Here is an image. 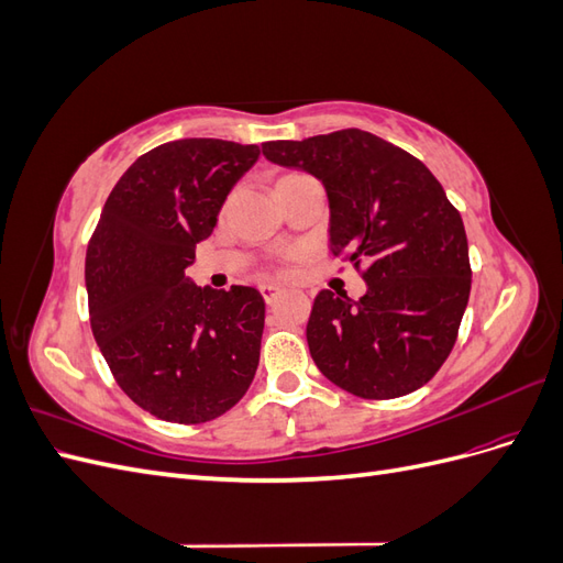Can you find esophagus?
Segmentation results:
<instances>
[{
	"label": "esophagus",
	"mask_w": 563,
	"mask_h": 563,
	"mask_svg": "<svg viewBox=\"0 0 563 563\" xmlns=\"http://www.w3.org/2000/svg\"><path fill=\"white\" fill-rule=\"evenodd\" d=\"M261 294H263V298L267 302H275V298L282 294V286H277V284H263L261 286Z\"/></svg>",
	"instance_id": "esophagus-1"
}]
</instances>
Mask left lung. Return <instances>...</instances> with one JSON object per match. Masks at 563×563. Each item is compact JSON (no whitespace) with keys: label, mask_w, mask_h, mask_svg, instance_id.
I'll list each match as a JSON object with an SVG mask.
<instances>
[{"label":"left lung","mask_w":563,"mask_h":563,"mask_svg":"<svg viewBox=\"0 0 563 563\" xmlns=\"http://www.w3.org/2000/svg\"><path fill=\"white\" fill-rule=\"evenodd\" d=\"M272 164L300 168L329 197V244L364 272L366 294L321 291L308 321L317 368L364 399L404 397L446 362L472 269L463 218L430 168L362 129L263 143Z\"/></svg>","instance_id":"1"}]
</instances>
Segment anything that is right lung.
Listing matches in <instances>:
<instances>
[{
	"instance_id": "add662e5",
	"label": "right lung",
	"mask_w": 563,
	"mask_h": 563,
	"mask_svg": "<svg viewBox=\"0 0 563 563\" xmlns=\"http://www.w3.org/2000/svg\"><path fill=\"white\" fill-rule=\"evenodd\" d=\"M258 155V145L218 139L150 150L114 185L89 242L96 343L119 387L162 420L223 416L258 368L263 296L251 286L201 288L185 275Z\"/></svg>"
}]
</instances>
